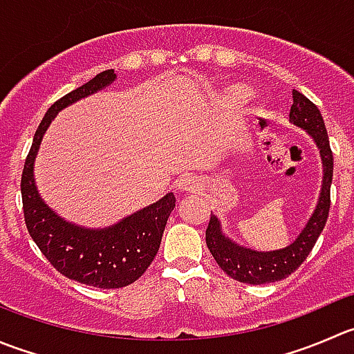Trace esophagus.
<instances>
[{
	"mask_svg": "<svg viewBox=\"0 0 354 354\" xmlns=\"http://www.w3.org/2000/svg\"><path fill=\"white\" fill-rule=\"evenodd\" d=\"M176 188L180 192H197L201 188V183L192 174H181L176 180Z\"/></svg>",
	"mask_w": 354,
	"mask_h": 354,
	"instance_id": "1",
	"label": "esophagus"
}]
</instances>
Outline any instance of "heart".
Listing matches in <instances>:
<instances>
[{
    "label": "heart",
    "instance_id": "heart-1",
    "mask_svg": "<svg viewBox=\"0 0 354 354\" xmlns=\"http://www.w3.org/2000/svg\"><path fill=\"white\" fill-rule=\"evenodd\" d=\"M230 93H232L233 98H239V100L249 97V91H247L245 88H239V86H236V88H232V91H230Z\"/></svg>",
    "mask_w": 354,
    "mask_h": 354
}]
</instances>
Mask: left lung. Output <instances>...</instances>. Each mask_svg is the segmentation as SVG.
<instances>
[{
  "label": "left lung",
  "mask_w": 354,
  "mask_h": 354,
  "mask_svg": "<svg viewBox=\"0 0 354 354\" xmlns=\"http://www.w3.org/2000/svg\"><path fill=\"white\" fill-rule=\"evenodd\" d=\"M289 119L297 128L306 129L308 135L315 140L318 150H320L322 164H324V183H322L320 198H318L317 207H315L311 218L308 219L303 232L290 245L283 247V249L259 252V250L247 249V247L232 242L221 232V223L212 212L207 230H205V243H207L216 263L219 264V268L233 280L250 283V286L279 282L296 272L317 243L328 218L334 157H332L324 118L313 102L308 100L299 91L292 90V107H290Z\"/></svg>",
  "instance_id": "1"
}]
</instances>
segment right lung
I'll list each match as a JSON object with an SVG mask.
<instances>
[{
	"label": "right lung",
	"instance_id": "obj_1",
	"mask_svg": "<svg viewBox=\"0 0 354 354\" xmlns=\"http://www.w3.org/2000/svg\"><path fill=\"white\" fill-rule=\"evenodd\" d=\"M115 81L114 68L100 72L55 102L44 114L27 153L20 181L24 218L29 235L58 273L98 289H119L138 280L159 250L167 218L176 204L173 194L136 211L109 228L91 230L72 225L48 207L34 183V159L44 131L67 105L97 93Z\"/></svg>",
	"mask_w": 354,
	"mask_h": 354
}]
</instances>
